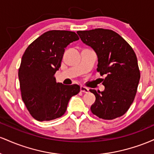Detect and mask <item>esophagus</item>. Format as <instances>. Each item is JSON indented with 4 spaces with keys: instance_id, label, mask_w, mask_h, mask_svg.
Listing matches in <instances>:
<instances>
[{
    "instance_id": "1",
    "label": "esophagus",
    "mask_w": 154,
    "mask_h": 154,
    "mask_svg": "<svg viewBox=\"0 0 154 154\" xmlns=\"http://www.w3.org/2000/svg\"><path fill=\"white\" fill-rule=\"evenodd\" d=\"M80 90H81V92H82V93H88V92H89V89H88V88H86V87H84V86H81V88H80Z\"/></svg>"
}]
</instances>
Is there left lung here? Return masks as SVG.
Here are the masks:
<instances>
[{
  "instance_id": "obj_1",
  "label": "left lung",
  "mask_w": 154,
  "mask_h": 154,
  "mask_svg": "<svg viewBox=\"0 0 154 154\" xmlns=\"http://www.w3.org/2000/svg\"><path fill=\"white\" fill-rule=\"evenodd\" d=\"M81 40L91 46L98 56L97 71L106 75L100 92L90 90L95 96L91 106L93 114L103 119L124 115L135 99L140 77L133 49L119 34L102 28L77 31Z\"/></svg>"
}]
</instances>
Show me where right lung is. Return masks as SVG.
<instances>
[{"instance_id": "obj_1", "label": "right lung", "mask_w": 154, "mask_h": 154, "mask_svg": "<svg viewBox=\"0 0 154 154\" xmlns=\"http://www.w3.org/2000/svg\"><path fill=\"white\" fill-rule=\"evenodd\" d=\"M79 40L75 32L51 30L33 41L23 54L19 69L22 98L38 121H50L66 112L70 98L80 91L78 85L56 82L65 48Z\"/></svg>"}]
</instances>
